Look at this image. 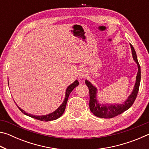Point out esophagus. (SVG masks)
I'll list each match as a JSON object with an SVG mask.
<instances>
[{
  "label": "esophagus",
  "instance_id": "obj_1",
  "mask_svg": "<svg viewBox=\"0 0 149 149\" xmlns=\"http://www.w3.org/2000/svg\"><path fill=\"white\" fill-rule=\"evenodd\" d=\"M86 71H85V69H81L80 70V72L79 73V78H83V77H85L86 76Z\"/></svg>",
  "mask_w": 149,
  "mask_h": 149
}]
</instances>
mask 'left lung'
Returning <instances> with one entry per match:
<instances>
[{"label": "left lung", "instance_id": "1", "mask_svg": "<svg viewBox=\"0 0 149 149\" xmlns=\"http://www.w3.org/2000/svg\"><path fill=\"white\" fill-rule=\"evenodd\" d=\"M131 48L132 50L133 58L138 65V72L136 77V83L135 85L134 89L131 95L128 97V99L122 104H116V105H104L100 104L98 102L97 98H96V93H97V89L93 86L92 84L87 80L85 81V84L89 88V108L90 110L91 111L93 114L95 116L102 118H112L117 116L125 112V110L129 108L133 105V102L137 98V93L139 89V85L141 82V67L139 64L137 54H136L134 48L130 44Z\"/></svg>", "mask_w": 149, "mask_h": 149}]
</instances>
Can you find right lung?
Here are the masks:
<instances>
[{"label":"right lung","mask_w":149,"mask_h":149,"mask_svg":"<svg viewBox=\"0 0 149 149\" xmlns=\"http://www.w3.org/2000/svg\"><path fill=\"white\" fill-rule=\"evenodd\" d=\"M78 85H79V82H78V81L76 80L75 81H74L72 84L70 85V86L67 88L66 92H65V97L64 102H63L62 104L60 105V107L58 108L57 110H56L54 112L51 113V114H49L48 115H45V116H33V115L27 114V113L25 112L24 110H22L19 107H18L20 111H21L22 113H24V114H25L27 116H28L31 117L33 118H35V119L42 121V122H49V121L56 120V119H58V118L61 116L63 114V113L64 112L65 106H66L68 99L69 95L70 93H71V92L72 91V90L74 89L75 87L77 86Z\"/></svg>","instance_id":"obj_1"}]
</instances>
